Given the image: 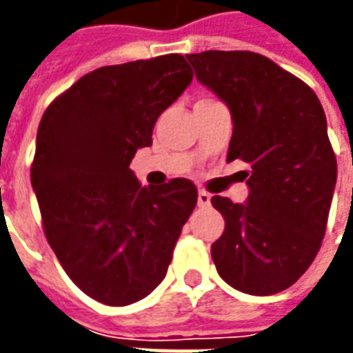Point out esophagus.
<instances>
[{"label": "esophagus", "mask_w": 353, "mask_h": 353, "mask_svg": "<svg viewBox=\"0 0 353 353\" xmlns=\"http://www.w3.org/2000/svg\"><path fill=\"white\" fill-rule=\"evenodd\" d=\"M212 204V194L206 191H199V206L206 208Z\"/></svg>", "instance_id": "34e87169"}]
</instances>
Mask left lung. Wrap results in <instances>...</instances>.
<instances>
[{
	"mask_svg": "<svg viewBox=\"0 0 353 353\" xmlns=\"http://www.w3.org/2000/svg\"><path fill=\"white\" fill-rule=\"evenodd\" d=\"M187 60L230 109L227 161L250 164L245 204L212 199L225 217L212 259L242 293H280L306 272L325 236L336 159L323 108L306 83L257 52L206 50Z\"/></svg>",
	"mask_w": 353,
	"mask_h": 353,
	"instance_id": "1",
	"label": "left lung"
}]
</instances>
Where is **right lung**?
Returning <instances> with one entry per match:
<instances>
[{"mask_svg": "<svg viewBox=\"0 0 353 353\" xmlns=\"http://www.w3.org/2000/svg\"><path fill=\"white\" fill-rule=\"evenodd\" d=\"M191 81L181 54L103 65L43 113L32 187L45 236L73 283L100 303L126 306L149 295L196 206L189 179L143 187L130 170Z\"/></svg>", "mask_w": 353, "mask_h": 353, "instance_id": "obj_1", "label": "right lung"}]
</instances>
